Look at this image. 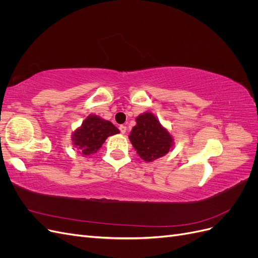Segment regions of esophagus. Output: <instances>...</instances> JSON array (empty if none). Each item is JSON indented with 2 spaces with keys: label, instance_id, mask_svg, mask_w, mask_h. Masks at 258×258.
Returning <instances> with one entry per match:
<instances>
[{
  "label": "esophagus",
  "instance_id": "obj_1",
  "mask_svg": "<svg viewBox=\"0 0 258 258\" xmlns=\"http://www.w3.org/2000/svg\"><path fill=\"white\" fill-rule=\"evenodd\" d=\"M119 130H120L121 134L123 135V134H126V131H127V127H126V126H123V124H121V126H119Z\"/></svg>",
  "mask_w": 258,
  "mask_h": 258
}]
</instances>
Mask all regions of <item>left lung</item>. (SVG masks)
Wrapping results in <instances>:
<instances>
[{
  "label": "left lung",
  "mask_w": 258,
  "mask_h": 258,
  "mask_svg": "<svg viewBox=\"0 0 258 258\" xmlns=\"http://www.w3.org/2000/svg\"><path fill=\"white\" fill-rule=\"evenodd\" d=\"M137 124L132 128L129 140L137 154L146 162H151L167 155L174 146V139L170 131L151 112L140 114Z\"/></svg>",
  "instance_id": "8db88e82"
}]
</instances>
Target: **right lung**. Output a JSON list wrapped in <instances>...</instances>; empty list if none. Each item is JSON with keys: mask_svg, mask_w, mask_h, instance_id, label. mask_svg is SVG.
<instances>
[{"mask_svg": "<svg viewBox=\"0 0 258 258\" xmlns=\"http://www.w3.org/2000/svg\"><path fill=\"white\" fill-rule=\"evenodd\" d=\"M117 134H119V130L111 121L90 114L72 132L71 138L76 151L83 156H89L97 153L108 137Z\"/></svg>", "mask_w": 258, "mask_h": 258, "instance_id": "right-lung-1", "label": "right lung"}]
</instances>
